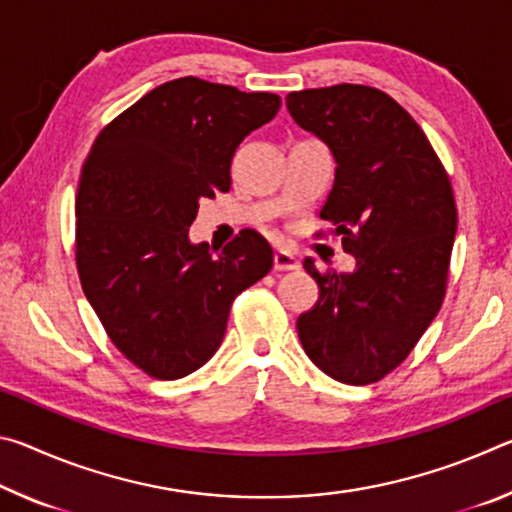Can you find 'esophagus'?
<instances>
[{
  "label": "esophagus",
  "mask_w": 512,
  "mask_h": 512,
  "mask_svg": "<svg viewBox=\"0 0 512 512\" xmlns=\"http://www.w3.org/2000/svg\"><path fill=\"white\" fill-rule=\"evenodd\" d=\"M273 266L275 271H298L300 262L291 253H287V250H277L273 257Z\"/></svg>",
  "instance_id": "34e87169"
}]
</instances>
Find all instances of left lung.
<instances>
[{"label":"left lung","mask_w":512,"mask_h":512,"mask_svg":"<svg viewBox=\"0 0 512 512\" xmlns=\"http://www.w3.org/2000/svg\"><path fill=\"white\" fill-rule=\"evenodd\" d=\"M287 108L334 155L320 219L357 259L350 273L305 259L318 300L298 316L300 343L332 379L375 384L409 357L443 305L458 223L452 183L422 128L386 92L341 83L291 92Z\"/></svg>","instance_id":"obj_1"}]
</instances>
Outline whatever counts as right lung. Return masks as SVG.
Returning <instances> with one entry per match:
<instances>
[{
  "instance_id": "1",
  "label": "right lung",
  "mask_w": 512,
  "mask_h": 512,
  "mask_svg": "<svg viewBox=\"0 0 512 512\" xmlns=\"http://www.w3.org/2000/svg\"><path fill=\"white\" fill-rule=\"evenodd\" d=\"M280 103L185 76L112 119L83 162L81 287L115 348L149 377L180 379L210 361L232 300L271 271L273 248L257 230L214 255L189 241V225L201 198L228 192L237 146Z\"/></svg>"
}]
</instances>
